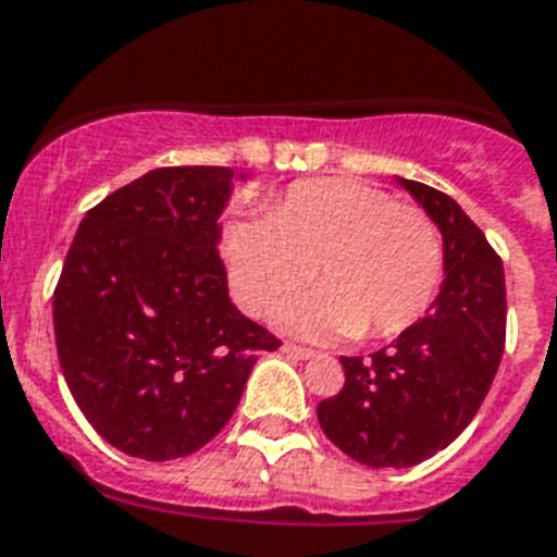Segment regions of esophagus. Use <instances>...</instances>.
Instances as JSON below:
<instances>
[{
  "instance_id": "1",
  "label": "esophagus",
  "mask_w": 557,
  "mask_h": 557,
  "mask_svg": "<svg viewBox=\"0 0 557 557\" xmlns=\"http://www.w3.org/2000/svg\"><path fill=\"white\" fill-rule=\"evenodd\" d=\"M283 351L288 357H294V360H309V357H314V351L306 349V346H297V343H283Z\"/></svg>"
}]
</instances>
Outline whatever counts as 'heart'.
Returning a JSON list of instances; mask_svg holds the SVG:
<instances>
[{"instance_id":"heart-1","label":"heart","mask_w":557,"mask_h":557,"mask_svg":"<svg viewBox=\"0 0 557 557\" xmlns=\"http://www.w3.org/2000/svg\"><path fill=\"white\" fill-rule=\"evenodd\" d=\"M234 300L265 318L311 277L280 323L309 337L388 341L418 323L443 277V243L420 208L357 180H306L225 234Z\"/></svg>"}]
</instances>
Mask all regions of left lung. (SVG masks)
<instances>
[{
	"label": "left lung",
	"mask_w": 557,
	"mask_h": 557,
	"mask_svg": "<svg viewBox=\"0 0 557 557\" xmlns=\"http://www.w3.org/2000/svg\"><path fill=\"white\" fill-rule=\"evenodd\" d=\"M443 237V283L423 320L369 357H341L320 400L325 437L357 463L406 469L446 449L481 409L506 341L504 263L449 194L397 176Z\"/></svg>",
	"instance_id": "obj_1"
}]
</instances>
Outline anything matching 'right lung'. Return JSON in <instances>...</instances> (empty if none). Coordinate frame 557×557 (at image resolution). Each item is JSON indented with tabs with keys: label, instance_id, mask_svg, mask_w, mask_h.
<instances>
[{
	"label": "right lung",
	"instance_id": "right-lung-1",
	"mask_svg": "<svg viewBox=\"0 0 557 557\" xmlns=\"http://www.w3.org/2000/svg\"><path fill=\"white\" fill-rule=\"evenodd\" d=\"M234 180L220 165L157 169L90 208L53 292L67 388L111 446L174 460L237 409L280 341L239 314L220 260Z\"/></svg>",
	"mask_w": 557,
	"mask_h": 557
}]
</instances>
